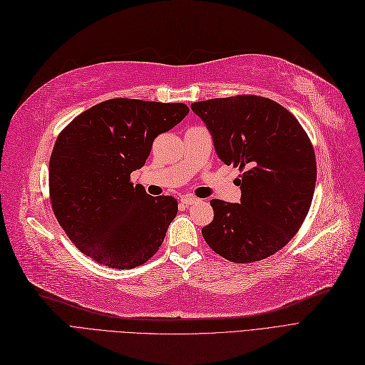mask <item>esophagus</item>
Listing matches in <instances>:
<instances>
[{"label":"esophagus","mask_w":365,"mask_h":365,"mask_svg":"<svg viewBox=\"0 0 365 365\" xmlns=\"http://www.w3.org/2000/svg\"><path fill=\"white\" fill-rule=\"evenodd\" d=\"M180 202L185 206H191V205H195L198 202V198L194 197V195H182L180 197Z\"/></svg>","instance_id":"34e87169"}]
</instances>
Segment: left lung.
Returning a JSON list of instances; mask_svg holds the SVG:
<instances>
[{
    "label": "left lung",
    "mask_w": 365,
    "mask_h": 365,
    "mask_svg": "<svg viewBox=\"0 0 365 365\" xmlns=\"http://www.w3.org/2000/svg\"><path fill=\"white\" fill-rule=\"evenodd\" d=\"M191 109L218 158L241 171V202L210 200L214 220L203 238L230 262L262 261L291 241L309 212L317 180L311 140L296 116L265 97L212 98Z\"/></svg>",
    "instance_id": "1"
}]
</instances>
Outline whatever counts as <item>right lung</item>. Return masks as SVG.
I'll return each instance as SVG.
<instances>
[{
	"mask_svg": "<svg viewBox=\"0 0 365 365\" xmlns=\"http://www.w3.org/2000/svg\"><path fill=\"white\" fill-rule=\"evenodd\" d=\"M190 112L183 103L112 98L80 113L58 133L50 158L54 215L77 249L98 264L143 265L165 238L178 200L133 186L155 138Z\"/></svg>",
	"mask_w": 365,
	"mask_h": 365,
	"instance_id": "1",
	"label": "right lung"
}]
</instances>
